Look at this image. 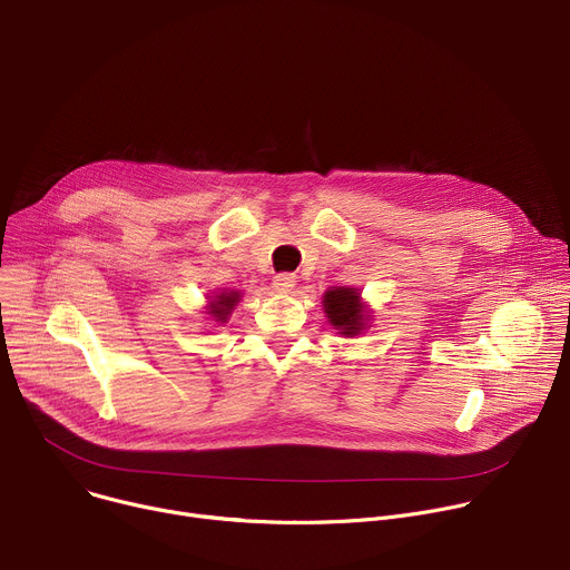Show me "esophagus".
Listing matches in <instances>:
<instances>
[{"label": "esophagus", "mask_w": 570, "mask_h": 570, "mask_svg": "<svg viewBox=\"0 0 570 570\" xmlns=\"http://www.w3.org/2000/svg\"><path fill=\"white\" fill-rule=\"evenodd\" d=\"M295 284H297V277H295V275H288V273L277 275V277L273 279V286H275L277 293H293Z\"/></svg>", "instance_id": "obj_1"}]
</instances>
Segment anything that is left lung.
Returning a JSON list of instances; mask_svg holds the SVG:
<instances>
[{"label":"left lung","instance_id":"obj_1","mask_svg":"<svg viewBox=\"0 0 570 570\" xmlns=\"http://www.w3.org/2000/svg\"><path fill=\"white\" fill-rule=\"evenodd\" d=\"M322 308L324 315H327V322L341 336L356 338L370 327L372 308L367 302H363L361 288L332 286L322 295Z\"/></svg>","mask_w":570,"mask_h":570}]
</instances>
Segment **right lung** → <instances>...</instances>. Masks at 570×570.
Returning <instances> with one entry per match:
<instances>
[{
	"label": "right lung",
	"mask_w": 570,
	"mask_h": 570,
	"mask_svg": "<svg viewBox=\"0 0 570 570\" xmlns=\"http://www.w3.org/2000/svg\"><path fill=\"white\" fill-rule=\"evenodd\" d=\"M243 293L236 288H223V291H214L207 295V306L205 313L216 322V324H225L232 315V311L238 306Z\"/></svg>",
	"instance_id": "1"
}]
</instances>
